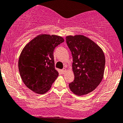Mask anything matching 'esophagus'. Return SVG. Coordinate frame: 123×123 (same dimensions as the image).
<instances>
[{
    "instance_id": "obj_1",
    "label": "esophagus",
    "mask_w": 123,
    "mask_h": 123,
    "mask_svg": "<svg viewBox=\"0 0 123 123\" xmlns=\"http://www.w3.org/2000/svg\"><path fill=\"white\" fill-rule=\"evenodd\" d=\"M66 71H67L66 68H64L63 69H62V73H65L66 72Z\"/></svg>"
}]
</instances>
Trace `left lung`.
Masks as SVG:
<instances>
[{
    "label": "left lung",
    "instance_id": "8db88e82",
    "mask_svg": "<svg viewBox=\"0 0 123 123\" xmlns=\"http://www.w3.org/2000/svg\"><path fill=\"white\" fill-rule=\"evenodd\" d=\"M67 44L72 52L75 79L69 84L71 91L82 96L98 87L103 78L105 56L100 47L82 35L69 36Z\"/></svg>",
    "mask_w": 123,
    "mask_h": 123
}]
</instances>
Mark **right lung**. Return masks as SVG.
Segmentation results:
<instances>
[{
    "label": "right lung",
    "instance_id": "right-lung-1",
    "mask_svg": "<svg viewBox=\"0 0 123 123\" xmlns=\"http://www.w3.org/2000/svg\"><path fill=\"white\" fill-rule=\"evenodd\" d=\"M64 41L55 35L41 34L24 47L18 59V70L25 85L38 94L50 89L58 72L55 68L54 51Z\"/></svg>",
    "mask_w": 123,
    "mask_h": 123
}]
</instances>
